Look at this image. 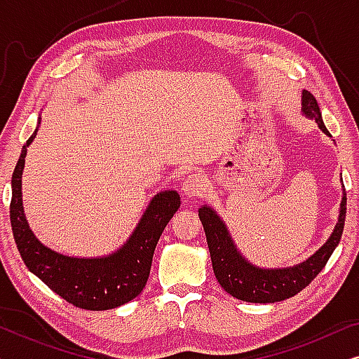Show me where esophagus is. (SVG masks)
Returning a JSON list of instances; mask_svg holds the SVG:
<instances>
[{
	"label": "esophagus",
	"mask_w": 359,
	"mask_h": 359,
	"mask_svg": "<svg viewBox=\"0 0 359 359\" xmlns=\"http://www.w3.org/2000/svg\"><path fill=\"white\" fill-rule=\"evenodd\" d=\"M205 186L208 184H205L204 176L199 173H193L184 180L183 194L186 196V198H196V196H201L204 193Z\"/></svg>",
	"instance_id": "obj_1"
}]
</instances>
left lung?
Returning <instances> with one entry per match:
<instances>
[{
    "instance_id": "8db88e82",
    "label": "left lung",
    "mask_w": 359,
    "mask_h": 359,
    "mask_svg": "<svg viewBox=\"0 0 359 359\" xmlns=\"http://www.w3.org/2000/svg\"><path fill=\"white\" fill-rule=\"evenodd\" d=\"M302 114L309 119L316 121L323 134L332 137L323 124L322 112L311 93L302 91ZM343 183V181H341ZM343 196L340 203V214L335 229L330 237L316 253L311 255L302 263L287 268H262L250 263L242 253L238 252L232 235L222 217L208 204L199 208V219L203 222L208 247L212 259V269L220 286L230 296L245 302L268 304L279 302L301 292L309 283L322 271L333 250L340 243L343 225L346 217V193L345 186H341Z\"/></svg>"
}]
</instances>
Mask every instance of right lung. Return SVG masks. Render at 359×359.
Instances as JSON below:
<instances>
[{
  "mask_svg": "<svg viewBox=\"0 0 359 359\" xmlns=\"http://www.w3.org/2000/svg\"><path fill=\"white\" fill-rule=\"evenodd\" d=\"M37 130L39 126L24 144L11 180L9 217L22 262L53 292L80 309L107 311L132 301L145 287L160 235L180 209V194L175 189L156 193L134 232L116 252L91 258L58 253L34 235L24 214L22 171L27 147L36 139Z\"/></svg>",
  "mask_w": 359,
  "mask_h": 359,
  "instance_id": "right-lung-1",
  "label": "right lung"
}]
</instances>
